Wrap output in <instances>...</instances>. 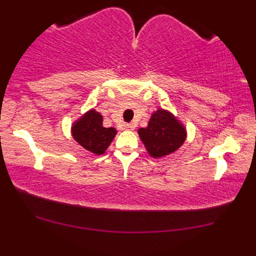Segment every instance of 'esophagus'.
Here are the masks:
<instances>
[{"label": "esophagus", "instance_id": "esophagus-1", "mask_svg": "<svg viewBox=\"0 0 256 256\" xmlns=\"http://www.w3.org/2000/svg\"><path fill=\"white\" fill-rule=\"evenodd\" d=\"M124 128L125 130H130V131H132V130L135 128V125L133 123H126L124 125Z\"/></svg>", "mask_w": 256, "mask_h": 256}]
</instances>
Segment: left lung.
<instances>
[{
	"label": "left lung",
	"mask_w": 256,
	"mask_h": 256,
	"mask_svg": "<svg viewBox=\"0 0 256 256\" xmlns=\"http://www.w3.org/2000/svg\"><path fill=\"white\" fill-rule=\"evenodd\" d=\"M138 134L150 156L162 157L177 150L186 140L184 128L172 114L157 110L152 116L148 126L140 128Z\"/></svg>",
	"instance_id": "left-lung-1"
}]
</instances>
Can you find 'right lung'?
<instances>
[{
	"instance_id": "add662e5",
	"label": "right lung",
	"mask_w": 256,
	"mask_h": 256,
	"mask_svg": "<svg viewBox=\"0 0 256 256\" xmlns=\"http://www.w3.org/2000/svg\"><path fill=\"white\" fill-rule=\"evenodd\" d=\"M102 116L91 110L76 122L72 136L84 148L96 155L103 154L116 134V128H103Z\"/></svg>"
}]
</instances>
